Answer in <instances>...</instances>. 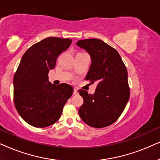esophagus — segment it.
Segmentation results:
<instances>
[{"label":"esophagus","mask_w":160,"mask_h":160,"mask_svg":"<svg viewBox=\"0 0 160 160\" xmlns=\"http://www.w3.org/2000/svg\"><path fill=\"white\" fill-rule=\"evenodd\" d=\"M73 94H74V95L78 94V90H77L76 88H74V91H73Z\"/></svg>","instance_id":"1"}]
</instances>
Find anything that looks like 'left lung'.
I'll list each match as a JSON object with an SVG mask.
<instances>
[{
    "label": "left lung",
    "instance_id": "1",
    "mask_svg": "<svg viewBox=\"0 0 160 160\" xmlns=\"http://www.w3.org/2000/svg\"><path fill=\"white\" fill-rule=\"evenodd\" d=\"M76 44L91 57L86 80L97 83L93 94L82 89L78 91L83 99L79 115L88 126L108 127L119 118L129 99L127 68L117 50L102 40H79Z\"/></svg>",
    "mask_w": 160,
    "mask_h": 160
}]
</instances>
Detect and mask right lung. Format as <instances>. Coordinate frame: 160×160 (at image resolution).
<instances>
[{
  "label": "right lung",
  "instance_id": "1",
  "mask_svg": "<svg viewBox=\"0 0 160 160\" xmlns=\"http://www.w3.org/2000/svg\"><path fill=\"white\" fill-rule=\"evenodd\" d=\"M72 42L46 38L31 46L21 58L13 80L14 105L20 116L31 126L44 128L55 123L73 93L69 85L55 86L48 80L57 58Z\"/></svg>",
  "mask_w": 160,
  "mask_h": 160
}]
</instances>
